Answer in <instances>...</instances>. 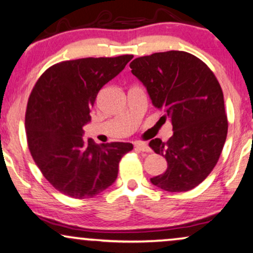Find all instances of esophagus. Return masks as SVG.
<instances>
[{
	"label": "esophagus",
	"instance_id": "obj_1",
	"mask_svg": "<svg viewBox=\"0 0 253 253\" xmlns=\"http://www.w3.org/2000/svg\"><path fill=\"white\" fill-rule=\"evenodd\" d=\"M135 149L142 152H151V149L144 143H135Z\"/></svg>",
	"mask_w": 253,
	"mask_h": 253
}]
</instances>
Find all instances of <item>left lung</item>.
<instances>
[{"label":"left lung","instance_id":"left-lung-1","mask_svg":"<svg viewBox=\"0 0 253 253\" xmlns=\"http://www.w3.org/2000/svg\"><path fill=\"white\" fill-rule=\"evenodd\" d=\"M130 68L155 108L172 123L168 142L149 143L168 162L167 171L151 183L169 192L196 188L213 170L226 139L229 123L219 82L204 62L185 51L142 56Z\"/></svg>","mask_w":253,"mask_h":253}]
</instances>
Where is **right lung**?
<instances>
[{
	"instance_id": "1",
	"label": "right lung",
	"mask_w": 253,
	"mask_h": 253,
	"mask_svg": "<svg viewBox=\"0 0 253 253\" xmlns=\"http://www.w3.org/2000/svg\"><path fill=\"white\" fill-rule=\"evenodd\" d=\"M132 55L86 57L51 65L31 90L26 131L31 157L44 178L71 198H91L117 178L131 143L96 144L83 138L99 90L126 68Z\"/></svg>"
}]
</instances>
